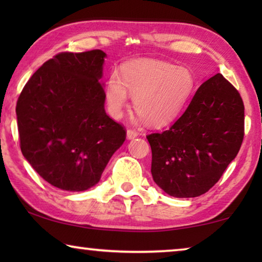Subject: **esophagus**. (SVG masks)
Returning a JSON list of instances; mask_svg holds the SVG:
<instances>
[{
    "label": "esophagus",
    "instance_id": "34e87169",
    "mask_svg": "<svg viewBox=\"0 0 262 262\" xmlns=\"http://www.w3.org/2000/svg\"><path fill=\"white\" fill-rule=\"evenodd\" d=\"M137 136H139V133H137L135 129H128L127 130V139L128 140H133Z\"/></svg>",
    "mask_w": 262,
    "mask_h": 262
}]
</instances>
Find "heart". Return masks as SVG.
Masks as SVG:
<instances>
[{
  "label": "heart",
  "mask_w": 262,
  "mask_h": 262,
  "mask_svg": "<svg viewBox=\"0 0 262 262\" xmlns=\"http://www.w3.org/2000/svg\"><path fill=\"white\" fill-rule=\"evenodd\" d=\"M195 79L185 67L164 61L143 60L126 64L121 77L111 75L106 84L105 98L110 113L120 118L134 97V108L151 126H164L173 121L192 95Z\"/></svg>",
  "instance_id": "1"
}]
</instances>
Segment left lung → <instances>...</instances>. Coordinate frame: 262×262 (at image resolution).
<instances>
[{"mask_svg":"<svg viewBox=\"0 0 262 262\" xmlns=\"http://www.w3.org/2000/svg\"><path fill=\"white\" fill-rule=\"evenodd\" d=\"M244 119L237 89L222 74L207 79L173 125L147 136L155 183L174 198L208 192L241 149Z\"/></svg>","mask_w":262,"mask_h":262,"instance_id":"left-lung-1","label":"left lung"}]
</instances>
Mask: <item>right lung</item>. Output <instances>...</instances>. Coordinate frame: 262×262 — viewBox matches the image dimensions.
<instances>
[{"mask_svg": "<svg viewBox=\"0 0 262 262\" xmlns=\"http://www.w3.org/2000/svg\"><path fill=\"white\" fill-rule=\"evenodd\" d=\"M105 53L62 52L25 84L16 114L23 156L56 188L79 192L100 180L126 129L105 112Z\"/></svg>", "mask_w": 262, "mask_h": 262, "instance_id": "add662e5", "label": "right lung"}]
</instances>
